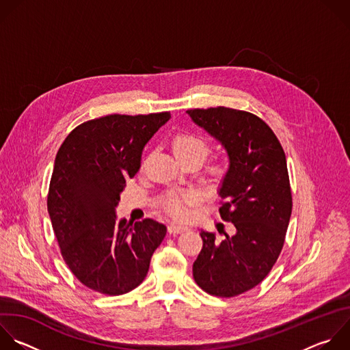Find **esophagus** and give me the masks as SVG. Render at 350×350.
Instances as JSON below:
<instances>
[{
    "mask_svg": "<svg viewBox=\"0 0 350 350\" xmlns=\"http://www.w3.org/2000/svg\"><path fill=\"white\" fill-rule=\"evenodd\" d=\"M185 230H187L185 226H180V225H174V224H170L167 226L169 235H178V234H181V232H185Z\"/></svg>",
    "mask_w": 350,
    "mask_h": 350,
    "instance_id": "esophagus-1",
    "label": "esophagus"
}]
</instances>
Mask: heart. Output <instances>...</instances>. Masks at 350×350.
Returning <instances> with one entry per match:
<instances>
[{
	"label": "heart",
	"mask_w": 350,
	"mask_h": 350,
	"mask_svg": "<svg viewBox=\"0 0 350 350\" xmlns=\"http://www.w3.org/2000/svg\"><path fill=\"white\" fill-rule=\"evenodd\" d=\"M172 147L174 151V155L181 163L195 161L199 165L206 159L210 146L208 143L193 133H178L173 137ZM208 178L213 184H219L225 176H226V166L224 163H214L208 169ZM200 199V195L193 189L187 191H170L166 192L159 199V207L162 211H165L167 215H170L174 219H185L189 213L191 207L195 206Z\"/></svg>",
	"instance_id": "obj_1"
}]
</instances>
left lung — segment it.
Returning <instances> with one entry per match:
<instances>
[{
    "instance_id": "1",
    "label": "left lung",
    "mask_w": 350,
    "mask_h": 350,
    "mask_svg": "<svg viewBox=\"0 0 350 350\" xmlns=\"http://www.w3.org/2000/svg\"><path fill=\"white\" fill-rule=\"evenodd\" d=\"M187 113L228 155L218 188L224 200L219 214L237 228L221 242L200 230L203 247L192 275L206 293L235 297L260 284L283 249L293 208L286 155L272 129L254 113L226 107Z\"/></svg>"
}]
</instances>
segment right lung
Instances as JSON below:
<instances>
[{
	"instance_id": "1",
	"label": "right lung",
	"mask_w": 350,
	"mask_h": 350,
	"mask_svg": "<svg viewBox=\"0 0 350 350\" xmlns=\"http://www.w3.org/2000/svg\"><path fill=\"white\" fill-rule=\"evenodd\" d=\"M170 118V112L101 116L77 126L57 151L48 213L67 267L97 293L136 288L166 235L151 218L135 225L118 219L115 207L140 170L146 144Z\"/></svg>"
}]
</instances>
